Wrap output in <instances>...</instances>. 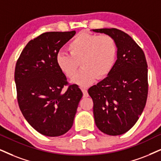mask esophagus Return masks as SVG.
Listing matches in <instances>:
<instances>
[{
  "mask_svg": "<svg viewBox=\"0 0 161 161\" xmlns=\"http://www.w3.org/2000/svg\"><path fill=\"white\" fill-rule=\"evenodd\" d=\"M81 90H82L83 93V97H88V93H87V91L86 89L84 88V87H81Z\"/></svg>",
  "mask_w": 161,
  "mask_h": 161,
  "instance_id": "obj_1",
  "label": "esophagus"
}]
</instances>
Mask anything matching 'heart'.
<instances>
[{"label": "heart", "mask_w": 161, "mask_h": 161, "mask_svg": "<svg viewBox=\"0 0 161 161\" xmlns=\"http://www.w3.org/2000/svg\"><path fill=\"white\" fill-rule=\"evenodd\" d=\"M68 49L70 54L62 52L57 54V66L68 78H72L81 63L82 69L72 82L83 87L90 86L97 78L108 76L117 59V44L108 35L81 32L69 43Z\"/></svg>", "instance_id": "heart-1"}]
</instances>
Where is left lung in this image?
Returning a JSON list of instances; mask_svg holds the SVG:
<instances>
[{
	"instance_id": "1",
	"label": "left lung",
	"mask_w": 161,
	"mask_h": 161,
	"mask_svg": "<svg viewBox=\"0 0 161 161\" xmlns=\"http://www.w3.org/2000/svg\"><path fill=\"white\" fill-rule=\"evenodd\" d=\"M114 39L117 54L106 78L88 89L93 102L96 125L108 135H120L137 123L148 96V65L145 54L131 36L121 30L96 29Z\"/></svg>"
}]
</instances>
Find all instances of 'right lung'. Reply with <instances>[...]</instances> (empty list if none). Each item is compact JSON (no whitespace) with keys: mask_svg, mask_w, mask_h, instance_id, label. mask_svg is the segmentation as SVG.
I'll return each mask as SVG.
<instances>
[{"mask_svg":"<svg viewBox=\"0 0 161 161\" xmlns=\"http://www.w3.org/2000/svg\"><path fill=\"white\" fill-rule=\"evenodd\" d=\"M76 31L47 32L28 42L17 61L15 82L18 105L30 125L42 135L58 137L74 123L82 92L68 85L56 64L58 51Z\"/></svg>","mask_w":161,"mask_h":161,"instance_id":"add662e5","label":"right lung"}]
</instances>
